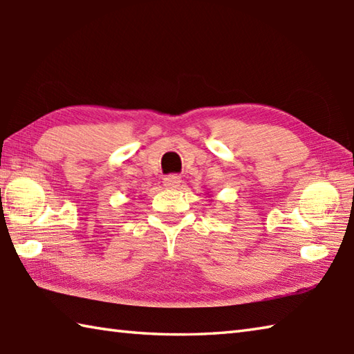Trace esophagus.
<instances>
[{
    "label": "esophagus",
    "instance_id": "34e87169",
    "mask_svg": "<svg viewBox=\"0 0 354 354\" xmlns=\"http://www.w3.org/2000/svg\"><path fill=\"white\" fill-rule=\"evenodd\" d=\"M179 184H181V176L179 175H169L164 178V185L167 189H178Z\"/></svg>",
    "mask_w": 354,
    "mask_h": 354
}]
</instances>
